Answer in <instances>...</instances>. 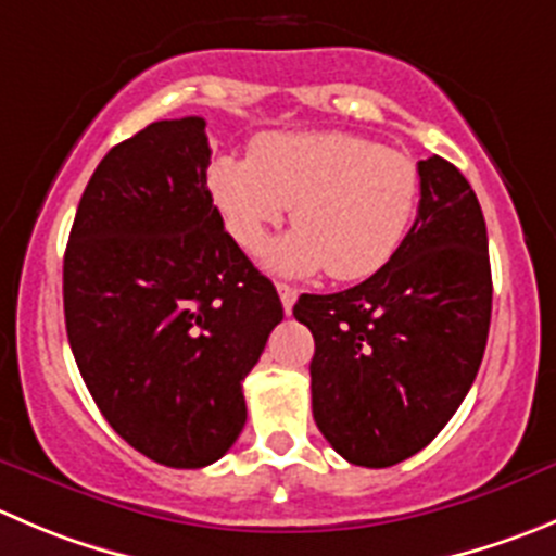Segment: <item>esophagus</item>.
Wrapping results in <instances>:
<instances>
[{"mask_svg":"<svg viewBox=\"0 0 556 556\" xmlns=\"http://www.w3.org/2000/svg\"><path fill=\"white\" fill-rule=\"evenodd\" d=\"M277 290H279V299H282L285 315H290V312H293L295 299H299V290H295L293 285H285V282H279V285H277Z\"/></svg>","mask_w":556,"mask_h":556,"instance_id":"obj_1","label":"esophagus"}]
</instances>
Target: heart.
Segmentation results:
<instances>
[{"instance_id":"b5f03b06","label":"heart","mask_w":556,"mask_h":556,"mask_svg":"<svg viewBox=\"0 0 556 556\" xmlns=\"http://www.w3.org/2000/svg\"><path fill=\"white\" fill-rule=\"evenodd\" d=\"M208 192L236 244L261 252L285 219L295 233L268 252L285 277L328 268L339 282L375 277L413 228L421 170L409 154L353 132H266L250 157L223 154Z\"/></svg>"}]
</instances>
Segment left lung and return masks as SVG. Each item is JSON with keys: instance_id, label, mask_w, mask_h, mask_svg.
<instances>
[{"instance_id": "1", "label": "left lung", "mask_w": 556, "mask_h": 556, "mask_svg": "<svg viewBox=\"0 0 556 556\" xmlns=\"http://www.w3.org/2000/svg\"><path fill=\"white\" fill-rule=\"evenodd\" d=\"M421 203L386 268L331 295L304 293L315 337L312 415L339 456L391 467L427 448L483 361L492 266L481 203L443 157L418 163Z\"/></svg>"}]
</instances>
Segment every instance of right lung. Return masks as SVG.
Returning <instances> with one entry per match:
<instances>
[{"label": "right lung", "mask_w": 556, "mask_h": 556, "mask_svg": "<svg viewBox=\"0 0 556 556\" xmlns=\"http://www.w3.org/2000/svg\"><path fill=\"white\" fill-rule=\"evenodd\" d=\"M201 116L154 122L91 174L64 252L75 364L113 432L195 470L247 421L241 382L282 301L225 230L206 185Z\"/></svg>", "instance_id": "add662e5"}]
</instances>
